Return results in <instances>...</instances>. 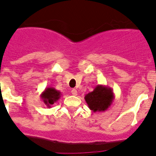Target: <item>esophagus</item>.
Returning a JSON list of instances; mask_svg holds the SVG:
<instances>
[{
    "label": "esophagus",
    "instance_id": "esophagus-1",
    "mask_svg": "<svg viewBox=\"0 0 156 156\" xmlns=\"http://www.w3.org/2000/svg\"><path fill=\"white\" fill-rule=\"evenodd\" d=\"M71 93H72V95H74V96H77V95H78V91H77L75 89H73L72 90H71Z\"/></svg>",
    "mask_w": 156,
    "mask_h": 156
}]
</instances>
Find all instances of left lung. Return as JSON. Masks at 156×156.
Segmentation results:
<instances>
[{
    "label": "left lung",
    "instance_id": "obj_1",
    "mask_svg": "<svg viewBox=\"0 0 156 156\" xmlns=\"http://www.w3.org/2000/svg\"><path fill=\"white\" fill-rule=\"evenodd\" d=\"M115 99L112 89L108 86L98 85L93 92L85 96L88 107L93 112H105L112 105Z\"/></svg>",
    "mask_w": 156,
    "mask_h": 156
}]
</instances>
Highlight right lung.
I'll list each match as a JSON object with an SVG mask.
<instances>
[{"label": "right lung", "mask_w": 156, "mask_h": 156, "mask_svg": "<svg viewBox=\"0 0 156 156\" xmlns=\"http://www.w3.org/2000/svg\"><path fill=\"white\" fill-rule=\"evenodd\" d=\"M60 97L61 93L52 87L46 88L41 94V98L48 108H51V106L55 102H57Z\"/></svg>", "instance_id": "right-lung-1"}]
</instances>
